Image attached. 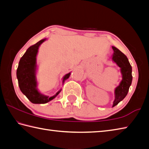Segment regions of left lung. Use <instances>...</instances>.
Instances as JSON below:
<instances>
[{
  "mask_svg": "<svg viewBox=\"0 0 149 149\" xmlns=\"http://www.w3.org/2000/svg\"><path fill=\"white\" fill-rule=\"evenodd\" d=\"M113 53L111 56L112 61L115 63L120 69L122 74V81L117 86L114 93L115 100L113 101V106H116L120 101H122L127 95L129 89L132 83V67L130 63L124 54L115 47H112Z\"/></svg>",
  "mask_w": 149,
  "mask_h": 149,
  "instance_id": "left-lung-1",
  "label": "left lung"
}]
</instances>
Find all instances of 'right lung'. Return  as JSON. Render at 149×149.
<instances>
[{
    "label": "right lung",
    "instance_id": "right-lung-1",
    "mask_svg": "<svg viewBox=\"0 0 149 149\" xmlns=\"http://www.w3.org/2000/svg\"><path fill=\"white\" fill-rule=\"evenodd\" d=\"M47 38L41 40L34 45L31 46L20 58L17 70V77L20 91L33 104H45L53 100L58 95L62 89H60L54 95L49 97L42 93L38 89L36 74L38 70L37 55L40 46ZM71 72L65 74L62 79L63 85L68 79Z\"/></svg>",
    "mask_w": 149,
    "mask_h": 149
}]
</instances>
